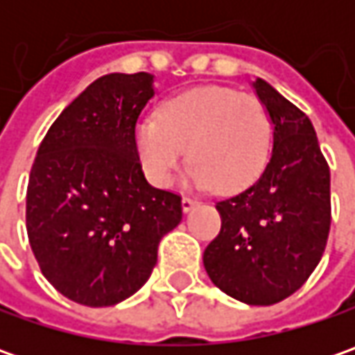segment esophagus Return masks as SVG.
Listing matches in <instances>:
<instances>
[{"instance_id": "34e87169", "label": "esophagus", "mask_w": 355, "mask_h": 355, "mask_svg": "<svg viewBox=\"0 0 355 355\" xmlns=\"http://www.w3.org/2000/svg\"><path fill=\"white\" fill-rule=\"evenodd\" d=\"M198 205H199L198 199H191V198L182 199V209H184L185 213H189L193 207H198Z\"/></svg>"}]
</instances>
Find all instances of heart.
I'll list each match as a JSON object with an SVG mask.
<instances>
[{
    "instance_id": "heart-1",
    "label": "heart",
    "mask_w": 355,
    "mask_h": 355,
    "mask_svg": "<svg viewBox=\"0 0 355 355\" xmlns=\"http://www.w3.org/2000/svg\"><path fill=\"white\" fill-rule=\"evenodd\" d=\"M134 142L144 173L156 187H168L189 156L193 164L185 175L187 184L215 185L217 191L233 193L265 170L272 122L265 104L252 94L201 87L166 101L157 118H142Z\"/></svg>"
}]
</instances>
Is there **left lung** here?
I'll return each mask as SVG.
<instances>
[{"label":"left lung","mask_w":355,"mask_h":355,"mask_svg":"<svg viewBox=\"0 0 355 355\" xmlns=\"http://www.w3.org/2000/svg\"><path fill=\"white\" fill-rule=\"evenodd\" d=\"M252 89L270 114L272 152L251 187L217 201L221 231L203 266L235 300L270 306L320 263L330 233V168L310 118L263 78Z\"/></svg>","instance_id":"1"}]
</instances>
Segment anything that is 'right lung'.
Masks as SVG:
<instances>
[{"label": "right lung", "mask_w": 355, "mask_h": 355, "mask_svg": "<svg viewBox=\"0 0 355 355\" xmlns=\"http://www.w3.org/2000/svg\"><path fill=\"white\" fill-rule=\"evenodd\" d=\"M156 94L150 73L96 78L53 122L27 185V235L43 277L69 300L112 306L138 293L182 198L146 182L134 132Z\"/></svg>", "instance_id": "right-lung-1"}]
</instances>
